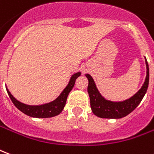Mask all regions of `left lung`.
<instances>
[{
	"mask_svg": "<svg viewBox=\"0 0 154 154\" xmlns=\"http://www.w3.org/2000/svg\"><path fill=\"white\" fill-rule=\"evenodd\" d=\"M147 75L144 83L138 92L131 97L129 99L122 102H112L105 99L97 88L95 82L89 74H86L88 79V92L90 97V105L92 112L102 118H122L132 112L143 98L147 92L149 81V68L147 60L145 58Z\"/></svg>",
	"mask_w": 154,
	"mask_h": 154,
	"instance_id": "8db88e82",
	"label": "left lung"
}]
</instances>
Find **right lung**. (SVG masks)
I'll return each mask as SVG.
<instances>
[{
  "label": "right lung",
  "instance_id": "add662e5",
  "mask_svg": "<svg viewBox=\"0 0 154 154\" xmlns=\"http://www.w3.org/2000/svg\"><path fill=\"white\" fill-rule=\"evenodd\" d=\"M80 75V72L73 74L71 77L67 86L62 91V93L58 96V97L51 103H45L42 105L32 106V105L24 104V103H21L18 100L16 99L13 96L11 95V93L9 92V90L7 88H6V91H7V93H8L10 98L12 101L14 105L26 115L32 117V118H51V117H55V116L60 114L62 112V111L63 110V108L66 105L67 96L69 94V92L72 91V89L73 88L76 79Z\"/></svg>",
  "mask_w": 154,
  "mask_h": 154
}]
</instances>
